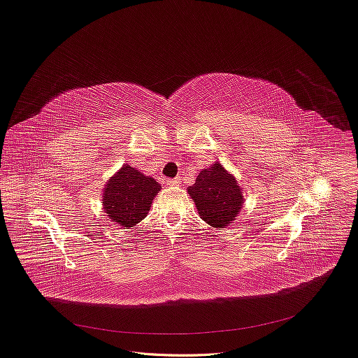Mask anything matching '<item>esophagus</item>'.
<instances>
[{
  "label": "esophagus",
  "mask_w": 358,
  "mask_h": 358,
  "mask_svg": "<svg viewBox=\"0 0 358 358\" xmlns=\"http://www.w3.org/2000/svg\"><path fill=\"white\" fill-rule=\"evenodd\" d=\"M168 184L169 185H180L181 184V178L177 177V178H173V180H168Z\"/></svg>",
  "instance_id": "esophagus-1"
}]
</instances>
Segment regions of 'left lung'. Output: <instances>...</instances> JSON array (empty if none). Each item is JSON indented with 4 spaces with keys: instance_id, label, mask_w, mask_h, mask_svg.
<instances>
[{
    "instance_id": "1",
    "label": "left lung",
    "mask_w": 358,
    "mask_h": 358,
    "mask_svg": "<svg viewBox=\"0 0 358 358\" xmlns=\"http://www.w3.org/2000/svg\"><path fill=\"white\" fill-rule=\"evenodd\" d=\"M187 193L194 200L200 217L217 231L236 220L245 201L243 189L220 162L200 171L196 182L187 187Z\"/></svg>"
}]
</instances>
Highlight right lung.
<instances>
[{"label": "right lung", "mask_w": 358, "mask_h": 358, "mask_svg": "<svg viewBox=\"0 0 358 358\" xmlns=\"http://www.w3.org/2000/svg\"><path fill=\"white\" fill-rule=\"evenodd\" d=\"M161 192V184L127 164L111 176L103 189V209L123 229L134 228L149 213L150 204Z\"/></svg>", "instance_id": "1"}]
</instances>
